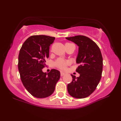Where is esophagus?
<instances>
[{
    "label": "esophagus",
    "mask_w": 121,
    "mask_h": 121,
    "mask_svg": "<svg viewBox=\"0 0 121 121\" xmlns=\"http://www.w3.org/2000/svg\"><path fill=\"white\" fill-rule=\"evenodd\" d=\"M65 74V73H64V72H60V76L61 77H62V76H63V75H64Z\"/></svg>",
    "instance_id": "34e87169"
}]
</instances>
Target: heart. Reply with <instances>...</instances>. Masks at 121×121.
<instances>
[{
  "label": "heart",
  "mask_w": 121,
  "mask_h": 121,
  "mask_svg": "<svg viewBox=\"0 0 121 121\" xmlns=\"http://www.w3.org/2000/svg\"><path fill=\"white\" fill-rule=\"evenodd\" d=\"M70 44L69 43H65L66 44ZM69 64V62L67 60H64L63 59H61V58H59L56 61L55 63H54V65H55L56 67H57V68H58L59 69H65V67Z\"/></svg>",
  "instance_id": "heart-1"
}]
</instances>
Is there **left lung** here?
I'll return each mask as SVG.
<instances>
[{
    "label": "left lung",
    "mask_w": 121,
    "mask_h": 121,
    "mask_svg": "<svg viewBox=\"0 0 121 121\" xmlns=\"http://www.w3.org/2000/svg\"><path fill=\"white\" fill-rule=\"evenodd\" d=\"M79 47L76 62L79 65L76 72L79 77L71 75L72 82L68 84V93L77 99L85 98L96 88L101 78L103 59L98 46L89 37L82 35L66 37Z\"/></svg>",
    "instance_id": "obj_1"
}]
</instances>
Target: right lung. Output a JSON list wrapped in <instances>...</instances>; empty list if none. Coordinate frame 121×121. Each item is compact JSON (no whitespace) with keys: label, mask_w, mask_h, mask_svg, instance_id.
Segmentation results:
<instances>
[{"label":"right lung","mask_w":121,"mask_h":121,"mask_svg":"<svg viewBox=\"0 0 121 121\" xmlns=\"http://www.w3.org/2000/svg\"><path fill=\"white\" fill-rule=\"evenodd\" d=\"M54 39L55 37L46 35L30 36L20 50L18 69L21 82L29 93L37 98L52 95L60 78V72L56 69L47 74L42 72L49 57V46Z\"/></svg>","instance_id":"1"}]
</instances>
